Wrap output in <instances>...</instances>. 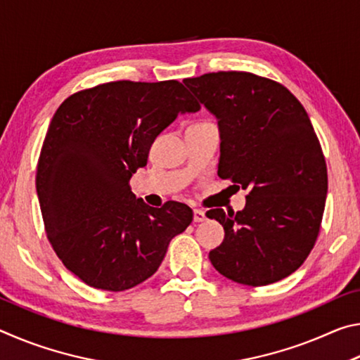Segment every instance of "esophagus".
<instances>
[{"label": "esophagus", "mask_w": 360, "mask_h": 360, "mask_svg": "<svg viewBox=\"0 0 360 360\" xmlns=\"http://www.w3.org/2000/svg\"><path fill=\"white\" fill-rule=\"evenodd\" d=\"M206 219V214H205V211L203 210H193V222H203Z\"/></svg>", "instance_id": "34e87169"}]
</instances>
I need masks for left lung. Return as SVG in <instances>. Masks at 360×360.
Listing matches in <instances>:
<instances>
[{"mask_svg":"<svg viewBox=\"0 0 360 360\" xmlns=\"http://www.w3.org/2000/svg\"><path fill=\"white\" fill-rule=\"evenodd\" d=\"M184 84L219 120L217 174L249 188L243 211L206 212L225 231L211 264L252 288L281 281L307 260L324 214L327 165L311 120L289 89L252 72H208Z\"/></svg>","mask_w":360,"mask_h":360,"instance_id":"1","label":"left lung"}]
</instances>
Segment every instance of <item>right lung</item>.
<instances>
[{
    "instance_id": "add662e5",
    "label": "right lung",
    "mask_w": 360,
    "mask_h": 360,
    "mask_svg": "<svg viewBox=\"0 0 360 360\" xmlns=\"http://www.w3.org/2000/svg\"><path fill=\"white\" fill-rule=\"evenodd\" d=\"M200 105L178 81H114L68 96L42 143L36 191L47 240L90 288L122 292L150 278L191 225L187 205L150 208L130 178L157 135Z\"/></svg>"
}]
</instances>
